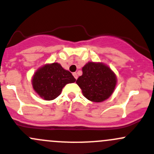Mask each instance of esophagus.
<instances>
[{
	"label": "esophagus",
	"mask_w": 154,
	"mask_h": 154,
	"mask_svg": "<svg viewBox=\"0 0 154 154\" xmlns=\"http://www.w3.org/2000/svg\"><path fill=\"white\" fill-rule=\"evenodd\" d=\"M72 75H73V76H74L75 79H78V75H77V73H76V72H73Z\"/></svg>",
	"instance_id": "esophagus-1"
}]
</instances>
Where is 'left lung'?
Returning <instances> with one entry per match:
<instances>
[{"label": "left lung", "instance_id": "1", "mask_svg": "<svg viewBox=\"0 0 154 154\" xmlns=\"http://www.w3.org/2000/svg\"><path fill=\"white\" fill-rule=\"evenodd\" d=\"M76 83L88 100L102 102L113 92L116 77L107 66L89 62L82 68V75L79 77Z\"/></svg>", "mask_w": 154, "mask_h": 154}]
</instances>
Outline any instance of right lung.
<instances>
[{
    "label": "right lung",
    "mask_w": 154,
    "mask_h": 154,
    "mask_svg": "<svg viewBox=\"0 0 154 154\" xmlns=\"http://www.w3.org/2000/svg\"><path fill=\"white\" fill-rule=\"evenodd\" d=\"M75 82L70 72L65 70L60 64L54 63L39 69L32 79L34 90L46 100H54L60 94L64 86Z\"/></svg>",
    "instance_id": "obj_1"
}]
</instances>
